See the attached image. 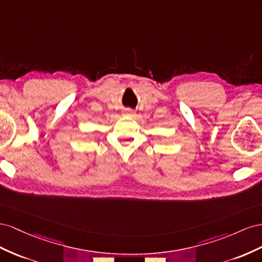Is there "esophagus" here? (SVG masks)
<instances>
[{"label":"esophagus","instance_id":"esophagus-1","mask_svg":"<svg viewBox=\"0 0 262 262\" xmlns=\"http://www.w3.org/2000/svg\"><path fill=\"white\" fill-rule=\"evenodd\" d=\"M125 115L133 116V115H134V112H133L132 110H126V111H125Z\"/></svg>","mask_w":262,"mask_h":262}]
</instances>
